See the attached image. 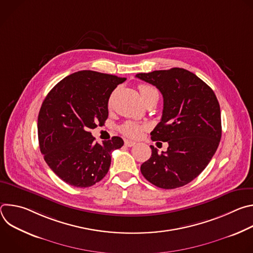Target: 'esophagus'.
<instances>
[{"label": "esophagus", "instance_id": "34e87169", "mask_svg": "<svg viewBox=\"0 0 253 253\" xmlns=\"http://www.w3.org/2000/svg\"><path fill=\"white\" fill-rule=\"evenodd\" d=\"M124 144H125V146H127V147H132V146L136 145V143L134 141H130V140H125Z\"/></svg>", "mask_w": 253, "mask_h": 253}]
</instances>
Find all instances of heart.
<instances>
[{
    "mask_svg": "<svg viewBox=\"0 0 253 253\" xmlns=\"http://www.w3.org/2000/svg\"><path fill=\"white\" fill-rule=\"evenodd\" d=\"M138 89H139V92H140V95H141V98L143 101L145 100L150 94L156 92L154 90V88H152L151 86H148V85H139ZM119 129H120L121 133L124 134L125 136L130 137V138H137L142 134V132L144 129H145V127L136 123V122H133V121H127V122L123 123Z\"/></svg>",
    "mask_w": 253,
    "mask_h": 253,
    "instance_id": "obj_1",
    "label": "heart"
}]
</instances>
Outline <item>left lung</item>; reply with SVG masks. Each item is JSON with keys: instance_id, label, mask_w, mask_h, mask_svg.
I'll return each instance as SVG.
<instances>
[{"instance_id": "1", "label": "left lung", "mask_w": 253, "mask_h": 253, "mask_svg": "<svg viewBox=\"0 0 253 253\" xmlns=\"http://www.w3.org/2000/svg\"><path fill=\"white\" fill-rule=\"evenodd\" d=\"M136 77L155 86L163 96L162 118L150 135L153 141L168 143L162 153L150 146L151 157L141 165V173L159 188L184 186L205 169L219 145L218 100L205 82L182 68Z\"/></svg>"}]
</instances>
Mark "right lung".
Instances as JSON below:
<instances>
[{"label":"right lung","instance_id":"add662e5","mask_svg":"<svg viewBox=\"0 0 253 253\" xmlns=\"http://www.w3.org/2000/svg\"><path fill=\"white\" fill-rule=\"evenodd\" d=\"M126 78L84 70L61 80L46 96L38 116L39 145L53 172L74 187H90L109 170L118 136L95 142L90 129L108 118V101Z\"/></svg>","mask_w":253,"mask_h":253}]
</instances>
